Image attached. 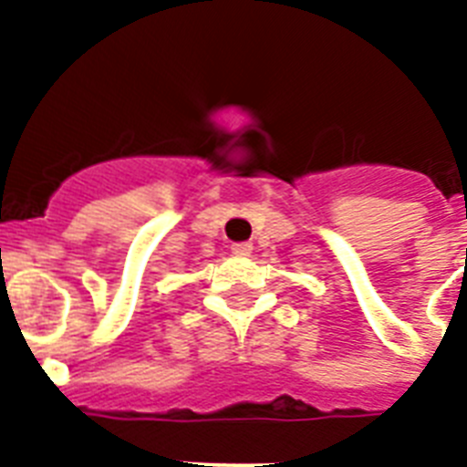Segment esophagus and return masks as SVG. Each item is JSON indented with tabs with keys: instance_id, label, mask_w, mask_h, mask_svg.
I'll list each match as a JSON object with an SVG mask.
<instances>
[{
	"instance_id": "obj_1",
	"label": "esophagus",
	"mask_w": 467,
	"mask_h": 467,
	"mask_svg": "<svg viewBox=\"0 0 467 467\" xmlns=\"http://www.w3.org/2000/svg\"><path fill=\"white\" fill-rule=\"evenodd\" d=\"M249 252H252V244H249V242H234L233 244L234 256H247Z\"/></svg>"
}]
</instances>
